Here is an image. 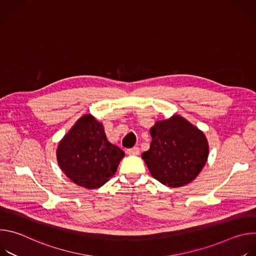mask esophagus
Returning a JSON list of instances; mask_svg holds the SVG:
<instances>
[{
  "label": "esophagus",
  "instance_id": "obj_1",
  "mask_svg": "<svg viewBox=\"0 0 256 256\" xmlns=\"http://www.w3.org/2000/svg\"><path fill=\"white\" fill-rule=\"evenodd\" d=\"M126 154L130 155V156H136V155L140 154V149L138 147H134V148L128 149L126 150Z\"/></svg>",
  "mask_w": 256,
  "mask_h": 256
}]
</instances>
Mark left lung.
<instances>
[{"instance_id": "left-lung-1", "label": "left lung", "mask_w": 256, "mask_h": 256, "mask_svg": "<svg viewBox=\"0 0 256 256\" xmlns=\"http://www.w3.org/2000/svg\"><path fill=\"white\" fill-rule=\"evenodd\" d=\"M150 149L142 154L152 176L168 188L196 179L208 156L204 134L180 116L156 122L151 128Z\"/></svg>"}]
</instances>
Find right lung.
I'll return each mask as SVG.
<instances>
[{
  "mask_svg": "<svg viewBox=\"0 0 256 256\" xmlns=\"http://www.w3.org/2000/svg\"><path fill=\"white\" fill-rule=\"evenodd\" d=\"M124 152L107 140L104 128L85 114L58 142L56 159L64 173L79 186L99 188L114 175Z\"/></svg>",
  "mask_w": 256,
  "mask_h": 256,
  "instance_id": "right-lung-1",
  "label": "right lung"
}]
</instances>
